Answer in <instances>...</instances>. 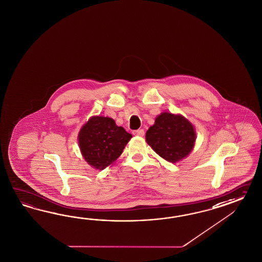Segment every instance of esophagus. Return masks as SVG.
I'll return each instance as SVG.
<instances>
[{"label": "esophagus", "mask_w": 262, "mask_h": 262, "mask_svg": "<svg viewBox=\"0 0 262 262\" xmlns=\"http://www.w3.org/2000/svg\"><path fill=\"white\" fill-rule=\"evenodd\" d=\"M133 135H136V136H144L145 133H144V129L142 128H139V129H135L133 132Z\"/></svg>", "instance_id": "esophagus-1"}]
</instances>
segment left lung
<instances>
[{
    "label": "left lung",
    "mask_w": 262,
    "mask_h": 262,
    "mask_svg": "<svg viewBox=\"0 0 262 262\" xmlns=\"http://www.w3.org/2000/svg\"><path fill=\"white\" fill-rule=\"evenodd\" d=\"M196 134L188 120L181 115L163 112L146 133V141L162 159L177 162L194 147Z\"/></svg>",
    "instance_id": "obj_1"
}]
</instances>
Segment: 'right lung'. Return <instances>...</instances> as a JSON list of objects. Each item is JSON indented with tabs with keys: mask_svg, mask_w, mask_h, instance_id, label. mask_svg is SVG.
Returning <instances> with one entry per match:
<instances>
[{
	"mask_svg": "<svg viewBox=\"0 0 262 262\" xmlns=\"http://www.w3.org/2000/svg\"><path fill=\"white\" fill-rule=\"evenodd\" d=\"M133 135L108 117L94 116L80 129L79 148L84 159L103 170L119 158Z\"/></svg>",
	"mask_w": 262,
	"mask_h": 262,
	"instance_id": "right-lung-1",
	"label": "right lung"
}]
</instances>
